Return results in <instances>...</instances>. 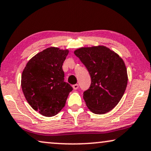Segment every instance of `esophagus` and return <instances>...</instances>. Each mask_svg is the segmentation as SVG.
Instances as JSON below:
<instances>
[{
  "instance_id": "esophagus-1",
  "label": "esophagus",
  "mask_w": 151,
  "mask_h": 151,
  "mask_svg": "<svg viewBox=\"0 0 151 151\" xmlns=\"http://www.w3.org/2000/svg\"><path fill=\"white\" fill-rule=\"evenodd\" d=\"M72 87H73L74 90H77L79 88V85L78 84H74V85L72 86Z\"/></svg>"
}]
</instances>
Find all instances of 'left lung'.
Here are the masks:
<instances>
[{
	"mask_svg": "<svg viewBox=\"0 0 151 151\" xmlns=\"http://www.w3.org/2000/svg\"><path fill=\"white\" fill-rule=\"evenodd\" d=\"M74 53L91 77L90 88L83 92L87 107L94 114L110 111L121 100L127 86V70L123 59L103 45L81 47Z\"/></svg>",
	"mask_w": 151,
	"mask_h": 151,
	"instance_id": "left-lung-1",
	"label": "left lung"
}]
</instances>
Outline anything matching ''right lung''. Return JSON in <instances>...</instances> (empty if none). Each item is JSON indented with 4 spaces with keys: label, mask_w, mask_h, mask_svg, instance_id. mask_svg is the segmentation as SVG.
Wrapping results in <instances>:
<instances>
[{
    "label": "right lung",
    "mask_w": 151,
    "mask_h": 151,
    "mask_svg": "<svg viewBox=\"0 0 151 151\" xmlns=\"http://www.w3.org/2000/svg\"><path fill=\"white\" fill-rule=\"evenodd\" d=\"M68 52V50L48 47L32 57L22 73L21 88L26 100L45 116L59 113L72 90L64 81L62 68Z\"/></svg>",
    "instance_id": "right-lung-1"
}]
</instances>
